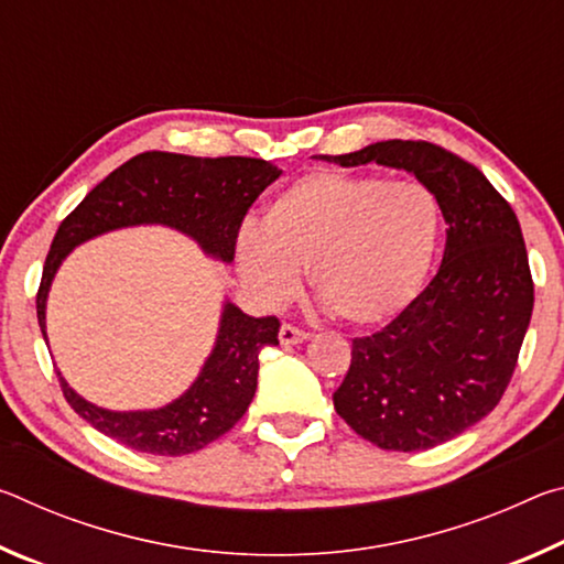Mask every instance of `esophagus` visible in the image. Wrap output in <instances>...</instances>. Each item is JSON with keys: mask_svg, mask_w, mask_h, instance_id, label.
I'll list each match as a JSON object with an SVG mask.
<instances>
[{"mask_svg": "<svg viewBox=\"0 0 564 564\" xmlns=\"http://www.w3.org/2000/svg\"><path fill=\"white\" fill-rule=\"evenodd\" d=\"M279 338H281L283 346H299V343L308 338V333H305L299 326H293V323H283L281 330H279Z\"/></svg>", "mask_w": 564, "mask_h": 564, "instance_id": "obj_1", "label": "esophagus"}]
</instances>
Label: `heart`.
I'll return each mask as SVG.
<instances>
[{
    "instance_id": "obj_1",
    "label": "heart",
    "mask_w": 564,
    "mask_h": 564,
    "mask_svg": "<svg viewBox=\"0 0 564 564\" xmlns=\"http://www.w3.org/2000/svg\"><path fill=\"white\" fill-rule=\"evenodd\" d=\"M441 206L415 178L316 171L275 194L263 228L246 224L236 261L263 303H283L311 269L313 291L352 326H376L413 303L431 273Z\"/></svg>"
}]
</instances>
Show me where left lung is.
<instances>
[{"label": "left lung", "mask_w": 564, "mask_h": 564, "mask_svg": "<svg viewBox=\"0 0 564 564\" xmlns=\"http://www.w3.org/2000/svg\"><path fill=\"white\" fill-rule=\"evenodd\" d=\"M340 166L405 169L447 224L435 279L373 336L352 340L336 413L383 451H427L500 403L530 326L534 285L520 221L477 166L431 141H378Z\"/></svg>", "instance_id": "obj_1"}]
</instances>
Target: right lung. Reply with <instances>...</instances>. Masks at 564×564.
I'll use <instances>...</instances> for the list:
<instances>
[{
    "mask_svg": "<svg viewBox=\"0 0 564 564\" xmlns=\"http://www.w3.org/2000/svg\"><path fill=\"white\" fill-rule=\"evenodd\" d=\"M279 176L281 169L263 159H202L169 151H147L111 171L64 218L52 241L36 293L44 340L46 295L56 269L74 246L113 228L161 224L191 236L214 259L231 263L243 216ZM279 328L275 316H246L226 301L216 346L202 373L184 395L159 410L117 413L99 408L74 393L62 373L56 376L66 403L99 433L139 453L188 455L218 441L243 417L259 383V352L265 346H279Z\"/></svg>",
    "mask_w": 564,
    "mask_h": 564,
    "instance_id": "obj_1",
    "label": "right lung"
}]
</instances>
